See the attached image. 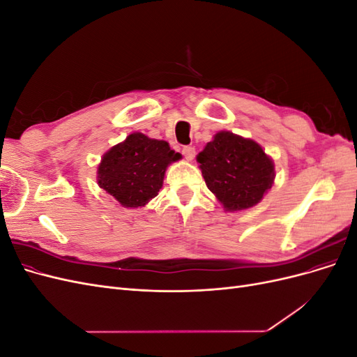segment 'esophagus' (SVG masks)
<instances>
[{
    "label": "esophagus",
    "instance_id": "obj_1",
    "mask_svg": "<svg viewBox=\"0 0 357 357\" xmlns=\"http://www.w3.org/2000/svg\"><path fill=\"white\" fill-rule=\"evenodd\" d=\"M181 153H183V156H185L188 160H192L193 158H195V147H192V146H185L183 147V150H181Z\"/></svg>",
    "mask_w": 357,
    "mask_h": 357
}]
</instances>
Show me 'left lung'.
Returning <instances> with one entry per match:
<instances>
[{"mask_svg": "<svg viewBox=\"0 0 357 357\" xmlns=\"http://www.w3.org/2000/svg\"><path fill=\"white\" fill-rule=\"evenodd\" d=\"M197 160L205 185L226 211L253 207L274 183L273 159L253 139L229 131L215 134Z\"/></svg>", "mask_w": 357, "mask_h": 357, "instance_id": "left-lung-1", "label": "left lung"}]
</instances>
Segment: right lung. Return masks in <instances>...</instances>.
I'll return each mask as SVG.
<instances>
[{"label":"right lung","instance_id":"obj_1","mask_svg":"<svg viewBox=\"0 0 357 357\" xmlns=\"http://www.w3.org/2000/svg\"><path fill=\"white\" fill-rule=\"evenodd\" d=\"M180 158L164 139L134 132L104 153L96 180L122 207H144L164 185L167 167Z\"/></svg>","mask_w":357,"mask_h":357}]
</instances>
